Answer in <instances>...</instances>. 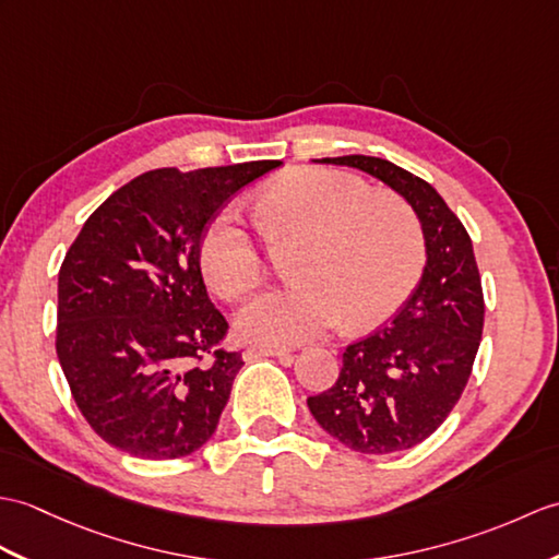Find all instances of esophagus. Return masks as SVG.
Listing matches in <instances>:
<instances>
[{
  "label": "esophagus",
  "mask_w": 559,
  "mask_h": 559,
  "mask_svg": "<svg viewBox=\"0 0 559 559\" xmlns=\"http://www.w3.org/2000/svg\"><path fill=\"white\" fill-rule=\"evenodd\" d=\"M290 353L285 347H248L245 349V359H259V357H288Z\"/></svg>",
  "instance_id": "1"
}]
</instances>
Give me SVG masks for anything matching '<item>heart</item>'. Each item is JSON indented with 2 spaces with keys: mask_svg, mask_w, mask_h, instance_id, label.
<instances>
[{
  "mask_svg": "<svg viewBox=\"0 0 559 559\" xmlns=\"http://www.w3.org/2000/svg\"><path fill=\"white\" fill-rule=\"evenodd\" d=\"M259 226L276 250L293 248L295 283L254 297L236 317L240 338L297 345L333 329H371L405 305L424 269V230L393 192L333 168H302L259 198ZM200 269L224 300H240L264 276V254L236 206L200 238Z\"/></svg>",
  "mask_w": 559,
  "mask_h": 559,
  "instance_id": "heart-1",
  "label": "heart"
}]
</instances>
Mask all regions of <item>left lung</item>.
I'll return each instance as SVG.
<instances>
[{
	"label": "left lung",
	"instance_id": "left-lung-1",
	"mask_svg": "<svg viewBox=\"0 0 559 559\" xmlns=\"http://www.w3.org/2000/svg\"><path fill=\"white\" fill-rule=\"evenodd\" d=\"M402 194L421 221L426 266L385 329L345 347L338 381L307 397L323 431L361 455L409 450L448 419L472 376L484 333V290L472 238L433 186L388 159L347 154Z\"/></svg>",
	"mask_w": 559,
	"mask_h": 559
}]
</instances>
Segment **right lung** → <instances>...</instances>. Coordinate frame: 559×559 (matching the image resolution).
<instances>
[{"label": "right lung", "instance_id": "1", "mask_svg": "<svg viewBox=\"0 0 559 559\" xmlns=\"http://www.w3.org/2000/svg\"><path fill=\"white\" fill-rule=\"evenodd\" d=\"M281 162L154 168L90 214L59 271L57 355L78 409L116 450L176 460L218 426L242 367L200 271V238ZM212 356V362H204Z\"/></svg>", "mask_w": 559, "mask_h": 559}]
</instances>
